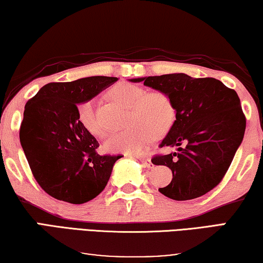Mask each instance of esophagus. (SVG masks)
Returning <instances> with one entry per match:
<instances>
[{
    "mask_svg": "<svg viewBox=\"0 0 263 263\" xmlns=\"http://www.w3.org/2000/svg\"><path fill=\"white\" fill-rule=\"evenodd\" d=\"M141 164L143 165L144 168H152L153 167V163H152V160L149 159V157H139Z\"/></svg>",
    "mask_w": 263,
    "mask_h": 263,
    "instance_id": "1",
    "label": "esophagus"
}]
</instances>
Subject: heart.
<instances>
[{
	"instance_id": "obj_1",
	"label": "heart",
	"mask_w": 263,
	"mask_h": 263,
	"mask_svg": "<svg viewBox=\"0 0 263 263\" xmlns=\"http://www.w3.org/2000/svg\"><path fill=\"white\" fill-rule=\"evenodd\" d=\"M112 98L124 107L130 109L128 123L130 126L115 132L108 137L103 147L114 154L136 155L156 139L168 134L175 123L176 109L172 99L161 91L147 92L142 87L123 83L110 91ZM80 123L95 137L106 134L96 120L92 102L88 101L79 108Z\"/></svg>"
}]
</instances>
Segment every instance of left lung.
I'll return each instance as SVG.
<instances>
[{
	"label": "left lung",
	"mask_w": 263,
	"mask_h": 263,
	"mask_svg": "<svg viewBox=\"0 0 263 263\" xmlns=\"http://www.w3.org/2000/svg\"><path fill=\"white\" fill-rule=\"evenodd\" d=\"M129 81L164 92L176 109L175 123L160 144L176 151L152 160L173 173L172 182L159 192L176 201L211 192L243 140L246 118L236 91L216 79H195L183 72Z\"/></svg>",
	"instance_id": "8db88e82"
}]
</instances>
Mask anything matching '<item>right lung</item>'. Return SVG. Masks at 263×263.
I'll return each instance as SVG.
<instances>
[{
    "instance_id": "obj_1",
    "label": "right lung",
    "mask_w": 263,
    "mask_h": 263,
    "mask_svg": "<svg viewBox=\"0 0 263 263\" xmlns=\"http://www.w3.org/2000/svg\"><path fill=\"white\" fill-rule=\"evenodd\" d=\"M118 78L90 76L43 86L24 107L20 142L37 183L56 200L86 203L106 187L120 155H99L98 140L82 127L79 104Z\"/></svg>"
}]
</instances>
